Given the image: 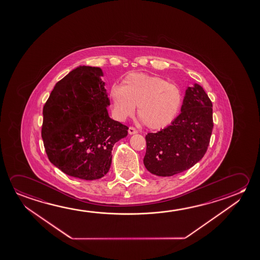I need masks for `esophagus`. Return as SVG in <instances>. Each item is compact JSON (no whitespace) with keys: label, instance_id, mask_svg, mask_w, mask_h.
Returning <instances> with one entry per match:
<instances>
[{"label":"esophagus","instance_id":"34e87169","mask_svg":"<svg viewBox=\"0 0 260 260\" xmlns=\"http://www.w3.org/2000/svg\"><path fill=\"white\" fill-rule=\"evenodd\" d=\"M137 132H138V129L136 128H134V127H132L131 126L129 128H128V133L132 135V134H136Z\"/></svg>","mask_w":260,"mask_h":260}]
</instances>
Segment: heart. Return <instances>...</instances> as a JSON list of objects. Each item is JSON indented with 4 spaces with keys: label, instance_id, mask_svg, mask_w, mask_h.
Listing matches in <instances>:
<instances>
[{
    "label": "heart",
    "instance_id": "1",
    "mask_svg": "<svg viewBox=\"0 0 260 260\" xmlns=\"http://www.w3.org/2000/svg\"><path fill=\"white\" fill-rule=\"evenodd\" d=\"M109 98L117 120H124L133 115L138 106L140 120L153 129L172 123L183 104V93L177 85L143 73L128 74L120 86L112 85Z\"/></svg>",
    "mask_w": 260,
    "mask_h": 260
}]
</instances>
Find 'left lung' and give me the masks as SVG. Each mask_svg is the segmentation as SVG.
Listing matches in <instances>:
<instances>
[{
	"label": "left lung",
	"mask_w": 260,
	"mask_h": 260,
	"mask_svg": "<svg viewBox=\"0 0 260 260\" xmlns=\"http://www.w3.org/2000/svg\"><path fill=\"white\" fill-rule=\"evenodd\" d=\"M213 120L212 104L199 84L188 87L181 113L167 128L146 135L145 167L158 176L184 172L207 151Z\"/></svg>",
	"instance_id": "8db88e82"
}]
</instances>
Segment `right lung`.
I'll list each match as a JSON object with an SVG mask.
<instances>
[{"instance_id": "right-lung-1", "label": "right lung", "mask_w": 260, "mask_h": 260, "mask_svg": "<svg viewBox=\"0 0 260 260\" xmlns=\"http://www.w3.org/2000/svg\"><path fill=\"white\" fill-rule=\"evenodd\" d=\"M99 68L79 67L56 83L43 107L41 137L48 159L68 176L99 179L112 164L113 145L128 127L109 117Z\"/></svg>"}]
</instances>
